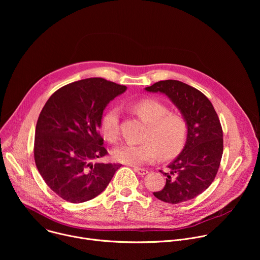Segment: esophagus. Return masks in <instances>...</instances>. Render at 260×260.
<instances>
[{
  "mask_svg": "<svg viewBox=\"0 0 260 260\" xmlns=\"http://www.w3.org/2000/svg\"><path fill=\"white\" fill-rule=\"evenodd\" d=\"M134 171L136 172V173H138L139 175H141V176H144V175H147L148 173H149V172H148L147 170H145V169H141V168H134Z\"/></svg>",
  "mask_w": 260,
  "mask_h": 260,
  "instance_id": "obj_1",
  "label": "esophagus"
}]
</instances>
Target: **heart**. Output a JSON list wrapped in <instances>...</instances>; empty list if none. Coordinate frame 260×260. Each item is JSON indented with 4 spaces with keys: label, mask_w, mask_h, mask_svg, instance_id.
Returning <instances> with one entry per match:
<instances>
[{
    "label": "heart",
    "mask_w": 260,
    "mask_h": 260,
    "mask_svg": "<svg viewBox=\"0 0 260 260\" xmlns=\"http://www.w3.org/2000/svg\"><path fill=\"white\" fill-rule=\"evenodd\" d=\"M134 112L148 124L144 143L125 144L113 151V158L121 164L140 166L152 162L158 152L162 158L177 155L187 141L189 126L182 114L170 112L169 107L155 99H143L131 105ZM120 113L116 107L103 115L101 129L107 141L117 143L120 138Z\"/></svg>",
    "instance_id": "obj_1"
}]
</instances>
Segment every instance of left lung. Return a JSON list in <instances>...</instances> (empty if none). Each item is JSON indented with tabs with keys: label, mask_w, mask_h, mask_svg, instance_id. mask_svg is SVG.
Wrapping results in <instances>:
<instances>
[{
	"label": "left lung",
	"mask_w": 260,
	"mask_h": 260,
	"mask_svg": "<svg viewBox=\"0 0 260 260\" xmlns=\"http://www.w3.org/2000/svg\"><path fill=\"white\" fill-rule=\"evenodd\" d=\"M162 92L179 108L189 126L183 151L160 171L167 182L160 191L153 192L158 200L179 204L204 192L214 181L223 153V132L210 100L199 89L178 80H164L145 88Z\"/></svg>",
	"instance_id": "8db88e82"
}]
</instances>
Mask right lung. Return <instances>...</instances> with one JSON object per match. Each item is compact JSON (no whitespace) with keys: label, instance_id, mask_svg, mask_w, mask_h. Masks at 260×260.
<instances>
[{"label":"right lung","instance_id":"obj_1","mask_svg":"<svg viewBox=\"0 0 260 260\" xmlns=\"http://www.w3.org/2000/svg\"><path fill=\"white\" fill-rule=\"evenodd\" d=\"M126 86L103 78L72 82L44 105L36 125L34 157L48 187L79 204L102 193L119 164H91L108 151L100 135L103 111Z\"/></svg>","mask_w":260,"mask_h":260}]
</instances>
